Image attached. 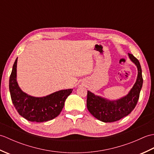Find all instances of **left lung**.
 <instances>
[{"label":"left lung","mask_w":154,"mask_h":154,"mask_svg":"<svg viewBox=\"0 0 154 154\" xmlns=\"http://www.w3.org/2000/svg\"><path fill=\"white\" fill-rule=\"evenodd\" d=\"M128 55L130 60L136 65L138 76L136 83L126 96L110 100L87 91V109L94 117L102 122H112L120 120L128 115L138 103L143 84L142 68L139 61L132 54Z\"/></svg>","instance_id":"8db88e82"}]
</instances>
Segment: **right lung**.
Masks as SVG:
<instances>
[{"label":"right lung","instance_id":"obj_1","mask_svg":"<svg viewBox=\"0 0 154 154\" xmlns=\"http://www.w3.org/2000/svg\"><path fill=\"white\" fill-rule=\"evenodd\" d=\"M16 58L9 79V90L15 109L19 114L30 122H43L57 117L64 106L65 101L73 89L56 91L49 95L35 97L21 90L16 80Z\"/></svg>","mask_w":154,"mask_h":154}]
</instances>
